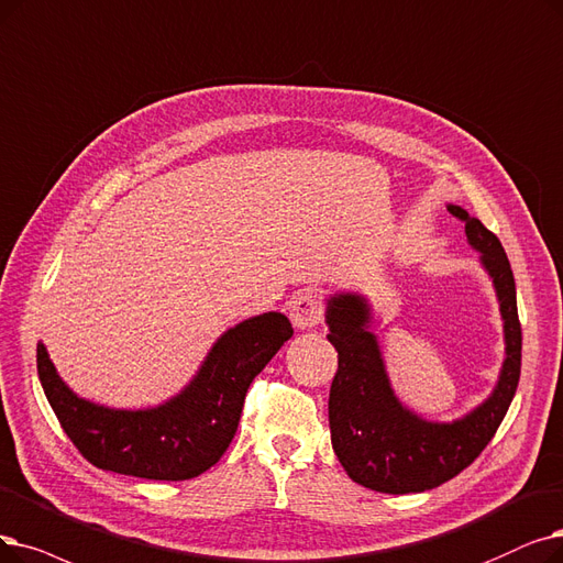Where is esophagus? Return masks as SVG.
Returning <instances> with one entry per match:
<instances>
[{
  "label": "esophagus",
  "mask_w": 563,
  "mask_h": 563,
  "mask_svg": "<svg viewBox=\"0 0 563 563\" xmlns=\"http://www.w3.org/2000/svg\"><path fill=\"white\" fill-rule=\"evenodd\" d=\"M289 320L295 324V329L308 331L314 329L322 322V303L317 299L312 291H306V295H299L295 301H289Z\"/></svg>",
  "instance_id": "34e87169"
}]
</instances>
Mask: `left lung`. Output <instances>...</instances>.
Listing matches in <instances>:
<instances>
[{"instance_id": "1", "label": "left lung", "mask_w": 563, "mask_h": 563, "mask_svg": "<svg viewBox=\"0 0 563 563\" xmlns=\"http://www.w3.org/2000/svg\"><path fill=\"white\" fill-rule=\"evenodd\" d=\"M493 280L504 324V361L493 394L453 421H430L396 396L377 335L373 308L361 291L327 297L324 322L338 352L329 394L331 444L347 476L386 495L423 493L457 476L481 455L504 421L520 382L522 331L516 278L501 241L467 209L446 205Z\"/></svg>"}]
</instances>
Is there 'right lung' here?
Returning a JSON list of instances; mask_svg holds the SVG:
<instances>
[{"instance_id":"add662e5","label":"right lung","mask_w":563,"mask_h":563,"mask_svg":"<svg viewBox=\"0 0 563 563\" xmlns=\"http://www.w3.org/2000/svg\"><path fill=\"white\" fill-rule=\"evenodd\" d=\"M291 333L278 310L249 317L213 342L177 396L142 409L80 398L59 377L43 342L36 368L64 432L93 467L150 481H186L213 467L228 451L251 382Z\"/></svg>"}]
</instances>
